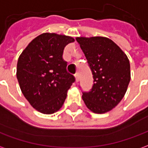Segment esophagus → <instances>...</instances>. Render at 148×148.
<instances>
[{"mask_svg": "<svg viewBox=\"0 0 148 148\" xmlns=\"http://www.w3.org/2000/svg\"><path fill=\"white\" fill-rule=\"evenodd\" d=\"M74 76H75V79H76V82H77L79 81V74H78V73H76Z\"/></svg>", "mask_w": 148, "mask_h": 148, "instance_id": "34e87169", "label": "esophagus"}]
</instances>
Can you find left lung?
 <instances>
[{
  "mask_svg": "<svg viewBox=\"0 0 148 148\" xmlns=\"http://www.w3.org/2000/svg\"><path fill=\"white\" fill-rule=\"evenodd\" d=\"M92 71L93 85L89 92L82 93L88 109L102 114L120 103L131 79L130 63L122 50L109 38L77 37Z\"/></svg>",
  "mask_w": 148,
  "mask_h": 148,
  "instance_id": "8db88e82",
  "label": "left lung"
}]
</instances>
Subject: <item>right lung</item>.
<instances>
[{
    "instance_id": "add662e5",
    "label": "right lung",
    "mask_w": 148,
    "mask_h": 148,
    "mask_svg": "<svg viewBox=\"0 0 148 148\" xmlns=\"http://www.w3.org/2000/svg\"><path fill=\"white\" fill-rule=\"evenodd\" d=\"M74 39L64 35L42 33L32 41L18 58L16 77L30 105L43 114L60 109L75 78L66 71L65 47Z\"/></svg>"
}]
</instances>
